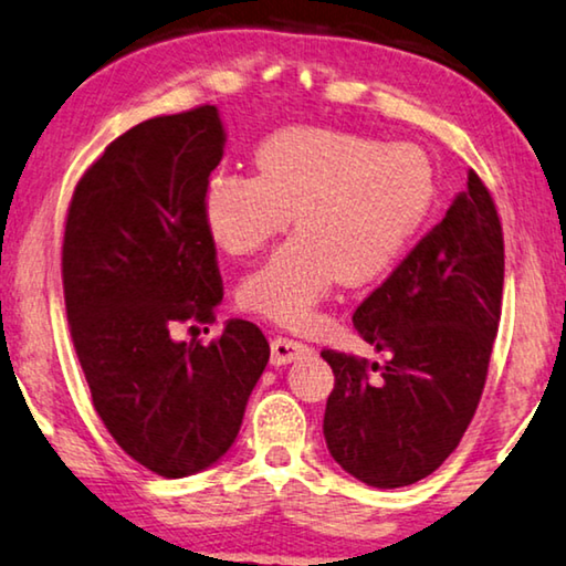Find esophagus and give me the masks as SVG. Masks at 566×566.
Masks as SVG:
<instances>
[{"label": "esophagus", "instance_id": "34e87169", "mask_svg": "<svg viewBox=\"0 0 566 566\" xmlns=\"http://www.w3.org/2000/svg\"><path fill=\"white\" fill-rule=\"evenodd\" d=\"M270 349H273V365H289L293 359H298L301 355H306L308 347L306 344H301L291 337H275L270 342Z\"/></svg>", "mask_w": 566, "mask_h": 566}]
</instances>
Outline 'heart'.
Masks as SVG:
<instances>
[{
  "instance_id": "obj_1",
  "label": "heart",
  "mask_w": 566,
  "mask_h": 566,
  "mask_svg": "<svg viewBox=\"0 0 566 566\" xmlns=\"http://www.w3.org/2000/svg\"><path fill=\"white\" fill-rule=\"evenodd\" d=\"M258 176L217 174L203 188V222L232 258L298 232L242 283L252 314L298 326L344 281L363 289L396 268L437 207L429 153L322 127H285L255 150Z\"/></svg>"
}]
</instances>
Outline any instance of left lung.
Here are the masks:
<instances>
[{"label":"left lung","mask_w":566,"mask_h":566,"mask_svg":"<svg viewBox=\"0 0 566 566\" xmlns=\"http://www.w3.org/2000/svg\"><path fill=\"white\" fill-rule=\"evenodd\" d=\"M503 268L501 219L470 170L447 217L352 316L388 363L322 352L334 373L324 439L344 472L406 488L454 452L485 388Z\"/></svg>","instance_id":"obj_1"}]
</instances>
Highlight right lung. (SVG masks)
<instances>
[{"label":"right lung","mask_w":566,"mask_h":566,"mask_svg":"<svg viewBox=\"0 0 566 566\" xmlns=\"http://www.w3.org/2000/svg\"><path fill=\"white\" fill-rule=\"evenodd\" d=\"M224 145L209 104L140 122L86 170L65 219V311L96 413L135 462L174 480L229 452L270 359L244 318L211 344L174 339L224 296L203 222Z\"/></svg>","instance_id":"obj_1"}]
</instances>
